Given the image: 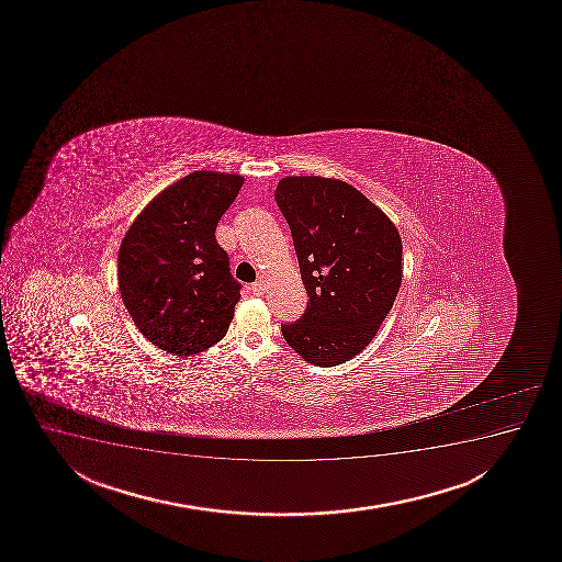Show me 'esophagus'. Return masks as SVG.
Masks as SVG:
<instances>
[{"label": "esophagus", "mask_w": 562, "mask_h": 562, "mask_svg": "<svg viewBox=\"0 0 562 562\" xmlns=\"http://www.w3.org/2000/svg\"><path fill=\"white\" fill-rule=\"evenodd\" d=\"M251 293L256 295V297H259V295H263L265 293V282L263 280H258V282H254L250 288Z\"/></svg>", "instance_id": "esophagus-1"}]
</instances>
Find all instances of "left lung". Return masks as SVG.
<instances>
[{
  "label": "left lung",
  "mask_w": 562,
  "mask_h": 562,
  "mask_svg": "<svg viewBox=\"0 0 562 562\" xmlns=\"http://www.w3.org/2000/svg\"><path fill=\"white\" fill-rule=\"evenodd\" d=\"M274 199L308 295L303 316L282 324V335L308 363H344L369 346L395 303L403 278L398 232L342 180L288 177Z\"/></svg>",
  "instance_id": "1"
}]
</instances>
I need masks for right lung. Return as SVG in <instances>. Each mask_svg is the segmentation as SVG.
<instances>
[{
  "label": "right lung",
  "mask_w": 562,
  "mask_h": 562,
  "mask_svg": "<svg viewBox=\"0 0 562 562\" xmlns=\"http://www.w3.org/2000/svg\"><path fill=\"white\" fill-rule=\"evenodd\" d=\"M240 186L238 175L192 172L159 193L122 240V301L167 353L195 356L229 329L243 285L214 233Z\"/></svg>",
  "instance_id": "obj_1"
}]
</instances>
